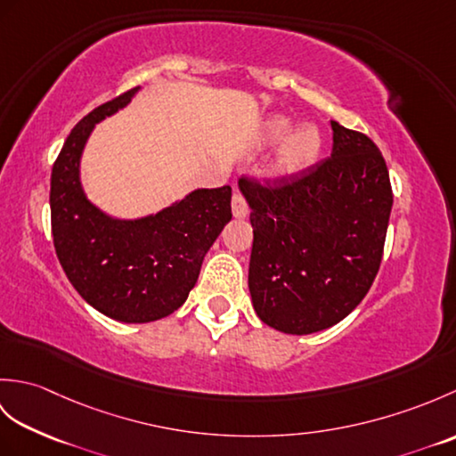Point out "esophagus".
I'll list each match as a JSON object with an SVG mask.
<instances>
[{"label":"esophagus","instance_id":"1","mask_svg":"<svg viewBox=\"0 0 456 456\" xmlns=\"http://www.w3.org/2000/svg\"><path fill=\"white\" fill-rule=\"evenodd\" d=\"M231 209H233V216L237 219L247 217V200L239 190L233 193V200H231Z\"/></svg>","mask_w":456,"mask_h":456}]
</instances>
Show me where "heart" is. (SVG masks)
Instances as JSON below:
<instances>
[{
    "label": "heart",
    "mask_w": 456,
    "mask_h": 456,
    "mask_svg": "<svg viewBox=\"0 0 456 456\" xmlns=\"http://www.w3.org/2000/svg\"><path fill=\"white\" fill-rule=\"evenodd\" d=\"M292 127L294 121L286 118V115H273V118H268L263 125V141L266 144H276L285 139L289 131H292ZM322 149V131H319L314 123L299 125L284 142L282 152H280L278 159V170L284 174H299L312 168L319 160Z\"/></svg>",
    "instance_id": "b5f03b06"
}]
</instances>
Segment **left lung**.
<instances>
[{"label": "left lung", "instance_id": "obj_1", "mask_svg": "<svg viewBox=\"0 0 456 456\" xmlns=\"http://www.w3.org/2000/svg\"><path fill=\"white\" fill-rule=\"evenodd\" d=\"M333 152L274 183H247L248 289L260 322L289 335L337 325L380 268L392 211L386 160L366 134L331 121Z\"/></svg>", "mask_w": 456, "mask_h": 456}]
</instances>
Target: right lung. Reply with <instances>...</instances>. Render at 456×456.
<instances>
[{"mask_svg":"<svg viewBox=\"0 0 456 456\" xmlns=\"http://www.w3.org/2000/svg\"><path fill=\"white\" fill-rule=\"evenodd\" d=\"M133 88L95 108L68 134L51 176V223L56 256L86 302L123 323L170 315L196 286L203 256L231 221V188L193 190L139 219H118L86 198L80 159L86 141L127 105Z\"/></svg>","mask_w":456,"mask_h":456,"instance_id":"right-lung-1","label":"right lung"}]
</instances>
